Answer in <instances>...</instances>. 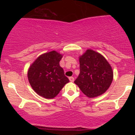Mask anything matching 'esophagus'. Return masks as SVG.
Here are the masks:
<instances>
[{"label": "esophagus", "mask_w": 135, "mask_h": 135, "mask_svg": "<svg viewBox=\"0 0 135 135\" xmlns=\"http://www.w3.org/2000/svg\"><path fill=\"white\" fill-rule=\"evenodd\" d=\"M69 80H70V81H71V82H73V81H74V78L73 77H69Z\"/></svg>", "instance_id": "34e87169"}]
</instances>
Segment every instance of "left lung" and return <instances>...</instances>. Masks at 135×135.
<instances>
[{
    "label": "left lung",
    "instance_id": "obj_1",
    "mask_svg": "<svg viewBox=\"0 0 135 135\" xmlns=\"http://www.w3.org/2000/svg\"><path fill=\"white\" fill-rule=\"evenodd\" d=\"M80 74L74 83L84 95L93 98L105 93L113 80V71L99 53L88 50L79 57Z\"/></svg>",
    "mask_w": 135,
    "mask_h": 135
}]
</instances>
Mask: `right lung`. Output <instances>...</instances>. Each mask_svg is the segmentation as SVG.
Returning <instances> with one entry per match:
<instances>
[{
	"mask_svg": "<svg viewBox=\"0 0 135 135\" xmlns=\"http://www.w3.org/2000/svg\"><path fill=\"white\" fill-rule=\"evenodd\" d=\"M62 55L55 51L40 55L30 66L28 80L33 90L46 99H53L69 82L59 65Z\"/></svg>",
	"mask_w": 135,
	"mask_h": 135,
	"instance_id": "right-lung-1",
	"label": "right lung"
}]
</instances>
